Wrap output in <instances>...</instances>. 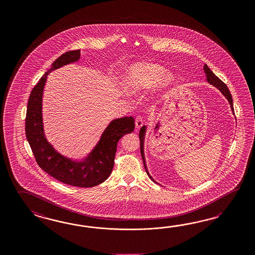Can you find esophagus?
<instances>
[{"label": "esophagus", "instance_id": "obj_1", "mask_svg": "<svg viewBox=\"0 0 255 255\" xmlns=\"http://www.w3.org/2000/svg\"><path fill=\"white\" fill-rule=\"evenodd\" d=\"M135 125H136L137 128H141L143 126V119H142V117H140V116L136 117V118H135Z\"/></svg>", "mask_w": 255, "mask_h": 255}]
</instances>
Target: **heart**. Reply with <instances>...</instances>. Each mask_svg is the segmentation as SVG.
I'll return each mask as SVG.
<instances>
[{
	"label": "heart",
	"instance_id": "1",
	"mask_svg": "<svg viewBox=\"0 0 255 255\" xmlns=\"http://www.w3.org/2000/svg\"><path fill=\"white\" fill-rule=\"evenodd\" d=\"M167 85L171 76L161 66L151 63H135L129 66L123 77V87L128 93L153 88L159 82Z\"/></svg>",
	"mask_w": 255,
	"mask_h": 255
}]
</instances>
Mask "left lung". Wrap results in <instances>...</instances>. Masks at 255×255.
Returning <instances> with one entry per match:
<instances>
[{
	"label": "left lung",
	"instance_id": "8db88e82",
	"mask_svg": "<svg viewBox=\"0 0 255 255\" xmlns=\"http://www.w3.org/2000/svg\"><path fill=\"white\" fill-rule=\"evenodd\" d=\"M204 71H205V73L207 74V80H208V82H209L210 84H211V85H213L215 88H218L219 90L224 94V96L227 99V101L230 103L231 109H232L234 113L233 99H232V96H231V93H230L229 89L227 88V86H226V84H225L223 81L221 80L219 77H217L214 73L211 72V69L208 67L207 64L204 65ZM145 130L146 127L145 126H143V127L140 128L139 134H138V137H139V146H140V153H141V157H142L143 165H144V168H145L147 174H148V176L150 177V179H151L153 182H156L153 180V178H152V176L150 175V173L148 172V169H147V167H146L145 157H144V152H143V146H144L143 145V142H144L143 140H144V136H145Z\"/></svg>",
	"mask_w": 255,
	"mask_h": 255
}]
</instances>
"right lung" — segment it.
I'll list each match as a JSON object with an SVG mask.
<instances>
[{"instance_id": "right-lung-1", "label": "right lung", "mask_w": 255, "mask_h": 255, "mask_svg": "<svg viewBox=\"0 0 255 255\" xmlns=\"http://www.w3.org/2000/svg\"><path fill=\"white\" fill-rule=\"evenodd\" d=\"M80 50H71L57 58L31 90L26 114L25 131L38 166L47 174L68 185L94 187L107 180L115 165L117 142L135 128L132 117L114 120L85 162H72L57 153L44 137L42 121V96L46 77L53 70L76 61Z\"/></svg>"}]
</instances>
